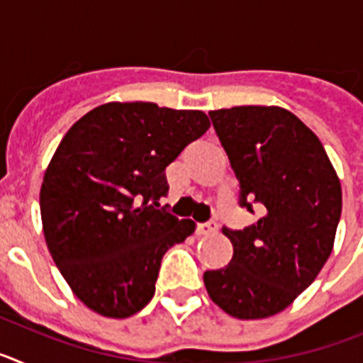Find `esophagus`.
Segmentation results:
<instances>
[{
    "label": "esophagus",
    "instance_id": "obj_1",
    "mask_svg": "<svg viewBox=\"0 0 363 363\" xmlns=\"http://www.w3.org/2000/svg\"><path fill=\"white\" fill-rule=\"evenodd\" d=\"M198 234H213L218 230V223L214 220H209V221H203V223H198Z\"/></svg>",
    "mask_w": 363,
    "mask_h": 363
}]
</instances>
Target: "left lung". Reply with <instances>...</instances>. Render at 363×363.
Masks as SVG:
<instances>
[{
    "label": "left lung",
    "mask_w": 363,
    "mask_h": 363,
    "mask_svg": "<svg viewBox=\"0 0 363 363\" xmlns=\"http://www.w3.org/2000/svg\"><path fill=\"white\" fill-rule=\"evenodd\" d=\"M240 182L238 205L259 218L223 234L225 267L205 271L211 300L234 318H267L309 287L333 251L342 187L316 134L280 107L209 112Z\"/></svg>",
    "instance_id": "obj_1"
}]
</instances>
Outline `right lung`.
Instances as JSON below:
<instances>
[{"instance_id":"1","label":"right lung","mask_w":363,"mask_h":363,"mask_svg":"<svg viewBox=\"0 0 363 363\" xmlns=\"http://www.w3.org/2000/svg\"><path fill=\"white\" fill-rule=\"evenodd\" d=\"M211 127L201 111L105 104L69 129L40 192L57 269L89 309L127 318L150 301L162 258L194 233L158 200L165 169Z\"/></svg>"}]
</instances>
